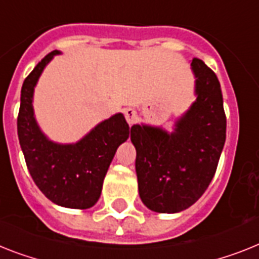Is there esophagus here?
I'll return each mask as SVG.
<instances>
[{
    "instance_id": "esophagus-1",
    "label": "esophagus",
    "mask_w": 259,
    "mask_h": 259,
    "mask_svg": "<svg viewBox=\"0 0 259 259\" xmlns=\"http://www.w3.org/2000/svg\"><path fill=\"white\" fill-rule=\"evenodd\" d=\"M123 113H125V117H126V121L132 125V123H134L137 121V113L136 110L132 109V108H127V109L123 110Z\"/></svg>"
}]
</instances>
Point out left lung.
I'll use <instances>...</instances> for the list:
<instances>
[{
    "instance_id": "1",
    "label": "left lung",
    "mask_w": 259,
    "mask_h": 259,
    "mask_svg": "<svg viewBox=\"0 0 259 259\" xmlns=\"http://www.w3.org/2000/svg\"><path fill=\"white\" fill-rule=\"evenodd\" d=\"M191 67L196 101L178 119L172 133L149 125H133L130 130L141 200L159 213H177L201 197L213 179L227 138L216 73L197 58Z\"/></svg>"
}]
</instances>
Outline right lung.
<instances>
[{
	"label": "right lung",
	"instance_id": "1",
	"mask_svg": "<svg viewBox=\"0 0 259 259\" xmlns=\"http://www.w3.org/2000/svg\"><path fill=\"white\" fill-rule=\"evenodd\" d=\"M59 51L46 55L23 81L17 129L19 145L32 180L47 199L66 208L87 209L97 203L103 182L117 149L129 138L122 113L92 129L76 143L50 141L34 117L32 95L45 67Z\"/></svg>",
	"mask_w": 259,
	"mask_h": 259
}]
</instances>
